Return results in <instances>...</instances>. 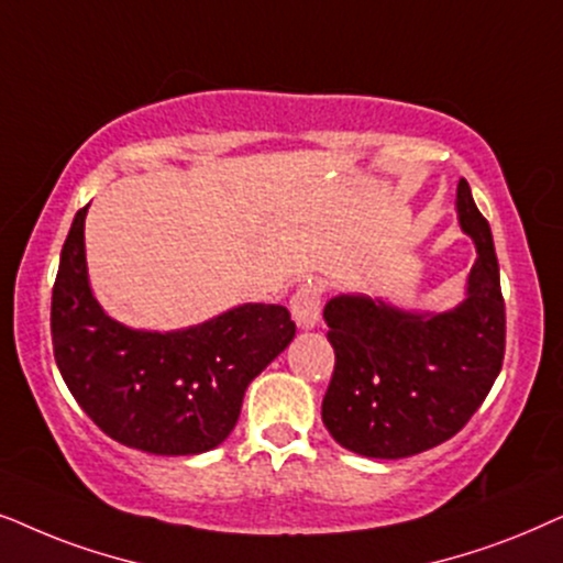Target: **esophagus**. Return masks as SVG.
<instances>
[{"label":"esophagus","instance_id":"obj_1","mask_svg":"<svg viewBox=\"0 0 563 563\" xmlns=\"http://www.w3.org/2000/svg\"><path fill=\"white\" fill-rule=\"evenodd\" d=\"M290 311H294L296 324L301 329H313L319 324L321 317V290L317 286H301L294 294V303H290Z\"/></svg>","mask_w":563,"mask_h":563}]
</instances>
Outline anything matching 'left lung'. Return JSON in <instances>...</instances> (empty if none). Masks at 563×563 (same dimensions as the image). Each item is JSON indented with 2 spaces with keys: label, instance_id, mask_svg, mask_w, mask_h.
Instances as JSON below:
<instances>
[{
  "label": "left lung",
  "instance_id": "left-lung-1",
  "mask_svg": "<svg viewBox=\"0 0 563 563\" xmlns=\"http://www.w3.org/2000/svg\"><path fill=\"white\" fill-rule=\"evenodd\" d=\"M459 223L476 244L466 298L451 311H404L380 298L324 306L334 373L321 401L332 438L365 459H409L463 430L505 360V298L489 221L461 177Z\"/></svg>",
  "mask_w": 563,
  "mask_h": 563
}]
</instances>
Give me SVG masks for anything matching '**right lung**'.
<instances>
[{
  "mask_svg": "<svg viewBox=\"0 0 563 563\" xmlns=\"http://www.w3.org/2000/svg\"><path fill=\"white\" fill-rule=\"evenodd\" d=\"M85 206L74 216L51 298L54 357L87 417L118 443L198 455L234 430L244 391L296 336L286 306L244 303L177 332L110 319L89 288Z\"/></svg>",
  "mask_w": 563,
  "mask_h": 563,
  "instance_id": "add662e5",
  "label": "right lung"
}]
</instances>
